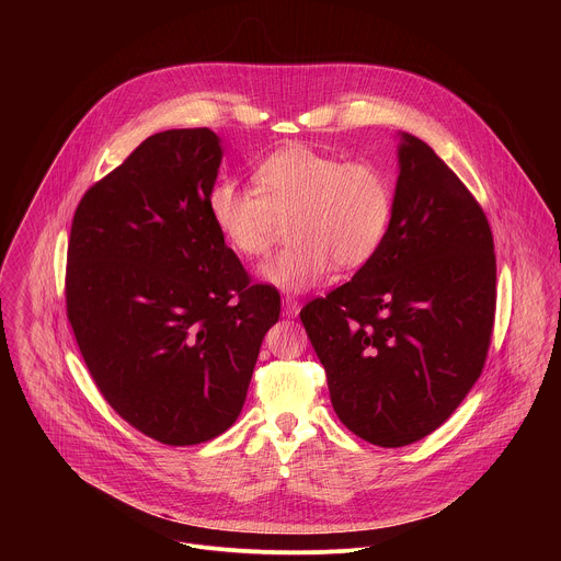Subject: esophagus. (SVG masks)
<instances>
[{"mask_svg":"<svg viewBox=\"0 0 561 561\" xmlns=\"http://www.w3.org/2000/svg\"><path fill=\"white\" fill-rule=\"evenodd\" d=\"M282 308H284V314H288V317H295V314L299 312L301 304H299L295 297H284V299H282Z\"/></svg>","mask_w":561,"mask_h":561,"instance_id":"34e87169","label":"esophagus"}]
</instances>
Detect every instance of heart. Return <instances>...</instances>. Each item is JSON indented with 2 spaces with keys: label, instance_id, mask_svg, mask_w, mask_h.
I'll use <instances>...</instances> for the list:
<instances>
[{
  "label": "heart",
  "instance_id": "heart-1",
  "mask_svg": "<svg viewBox=\"0 0 561 561\" xmlns=\"http://www.w3.org/2000/svg\"><path fill=\"white\" fill-rule=\"evenodd\" d=\"M255 184L215 182L206 210L224 244L242 257H262L277 219L290 215L295 242L260 268L266 284L286 293L312 288L335 264H366L388 232L392 188L370 164L293 144L262 159Z\"/></svg>",
  "mask_w": 561,
  "mask_h": 561
}]
</instances>
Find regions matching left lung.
Wrapping results in <instances>:
<instances>
[{
	"instance_id": "left-lung-1",
	"label": "left lung",
	"mask_w": 561,
	"mask_h": 561,
	"mask_svg": "<svg viewBox=\"0 0 561 561\" xmlns=\"http://www.w3.org/2000/svg\"><path fill=\"white\" fill-rule=\"evenodd\" d=\"M397 137L379 251L299 312L337 417L383 448L431 435L482 375L497 279L484 210L426 141Z\"/></svg>"
}]
</instances>
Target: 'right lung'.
Here are the masks:
<instances>
[{"label": "right lung", "mask_w": 561, "mask_h": 561, "mask_svg": "<svg viewBox=\"0 0 561 561\" xmlns=\"http://www.w3.org/2000/svg\"><path fill=\"white\" fill-rule=\"evenodd\" d=\"M208 128L144 139L79 202L66 308L106 402L144 435L193 446L242 413L279 293L249 284L206 197L221 164Z\"/></svg>", "instance_id": "1"}]
</instances>
